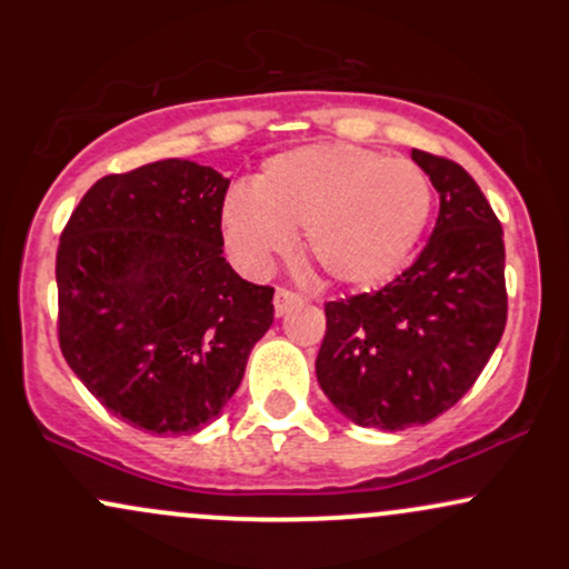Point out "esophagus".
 Instances as JSON below:
<instances>
[{"instance_id": "1", "label": "esophagus", "mask_w": 569, "mask_h": 569, "mask_svg": "<svg viewBox=\"0 0 569 569\" xmlns=\"http://www.w3.org/2000/svg\"><path fill=\"white\" fill-rule=\"evenodd\" d=\"M299 302H302V297H299L297 291L276 289V316H286V312H289L291 307H297Z\"/></svg>"}]
</instances>
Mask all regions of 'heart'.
Here are the masks:
<instances>
[{"instance_id": "1", "label": "heart", "mask_w": 569, "mask_h": 569, "mask_svg": "<svg viewBox=\"0 0 569 569\" xmlns=\"http://www.w3.org/2000/svg\"><path fill=\"white\" fill-rule=\"evenodd\" d=\"M433 211V184L417 162L356 143H310L270 158L251 189H232L221 232L248 270L262 272L291 248L326 278L371 286L411 257Z\"/></svg>"}]
</instances>
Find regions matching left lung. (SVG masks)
<instances>
[{
  "instance_id": "obj_1",
  "label": "left lung",
  "mask_w": 569,
  "mask_h": 569,
  "mask_svg": "<svg viewBox=\"0 0 569 569\" xmlns=\"http://www.w3.org/2000/svg\"><path fill=\"white\" fill-rule=\"evenodd\" d=\"M439 192L415 264L380 291L326 302L318 385L363 428L428 426L452 409L498 348L508 316L502 227L471 173L411 149Z\"/></svg>"
}]
</instances>
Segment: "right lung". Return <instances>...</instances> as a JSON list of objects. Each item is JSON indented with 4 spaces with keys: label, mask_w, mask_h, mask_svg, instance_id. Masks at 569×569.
Masks as SVG:
<instances>
[{
    "label": "right lung",
    "mask_w": 569,
    "mask_h": 569,
    "mask_svg": "<svg viewBox=\"0 0 569 569\" xmlns=\"http://www.w3.org/2000/svg\"><path fill=\"white\" fill-rule=\"evenodd\" d=\"M227 187L192 160L149 162L98 179L61 232V352L139 430L181 436L217 420L272 326L276 291L221 257Z\"/></svg>",
    "instance_id": "right-lung-1"
}]
</instances>
